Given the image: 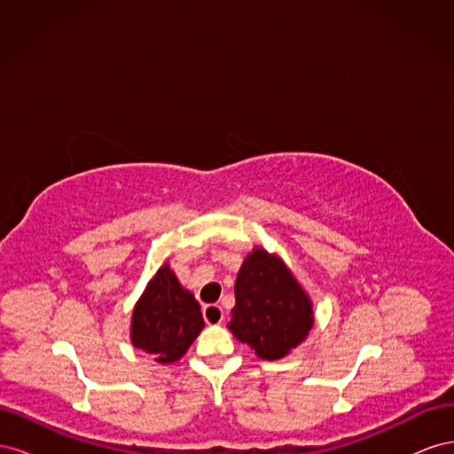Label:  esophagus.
<instances>
[{"label":"esophagus","mask_w":454,"mask_h":454,"mask_svg":"<svg viewBox=\"0 0 454 454\" xmlns=\"http://www.w3.org/2000/svg\"><path fill=\"white\" fill-rule=\"evenodd\" d=\"M202 316H204L206 324H210V325L222 324V322H223V318H225L223 309L219 307V305H206V307L202 309Z\"/></svg>","instance_id":"obj_1"}]
</instances>
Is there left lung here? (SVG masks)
<instances>
[{
	"instance_id": "obj_1",
	"label": "left lung",
	"mask_w": 454,
	"mask_h": 454,
	"mask_svg": "<svg viewBox=\"0 0 454 454\" xmlns=\"http://www.w3.org/2000/svg\"><path fill=\"white\" fill-rule=\"evenodd\" d=\"M235 307L227 324L261 360H280L309 337L314 309L305 287L277 254L263 246L244 257L235 282Z\"/></svg>"
}]
</instances>
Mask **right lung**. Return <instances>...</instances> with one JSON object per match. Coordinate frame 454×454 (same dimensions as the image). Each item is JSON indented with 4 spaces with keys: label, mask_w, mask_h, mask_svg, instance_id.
Masks as SVG:
<instances>
[{
    "label": "right lung",
    "mask_w": 454,
    "mask_h": 454,
    "mask_svg": "<svg viewBox=\"0 0 454 454\" xmlns=\"http://www.w3.org/2000/svg\"><path fill=\"white\" fill-rule=\"evenodd\" d=\"M202 327L204 320L195 295L185 290L170 265L164 263L134 305L132 347L153 356L157 364H176L193 345Z\"/></svg>",
    "instance_id": "obj_1"
}]
</instances>
